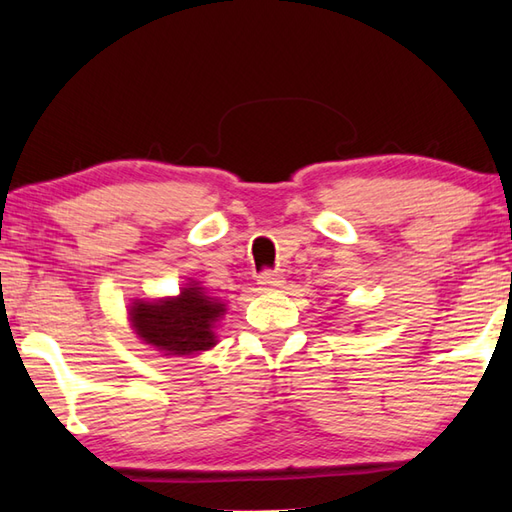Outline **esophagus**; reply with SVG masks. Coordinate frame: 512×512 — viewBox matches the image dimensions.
<instances>
[{"instance_id":"1","label":"esophagus","mask_w":512,"mask_h":512,"mask_svg":"<svg viewBox=\"0 0 512 512\" xmlns=\"http://www.w3.org/2000/svg\"><path fill=\"white\" fill-rule=\"evenodd\" d=\"M257 284L262 290H277L284 286V275L273 273V270H264V273L257 277Z\"/></svg>"}]
</instances>
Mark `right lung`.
<instances>
[{
	"mask_svg": "<svg viewBox=\"0 0 512 512\" xmlns=\"http://www.w3.org/2000/svg\"><path fill=\"white\" fill-rule=\"evenodd\" d=\"M224 312L226 306L220 299L209 297L200 284L189 281L178 297L136 299L129 306V323L138 339L165 356H193L217 343L213 330Z\"/></svg>",
	"mask_w": 512,
	"mask_h": 512,
	"instance_id": "1",
	"label": "right lung"
}]
</instances>
